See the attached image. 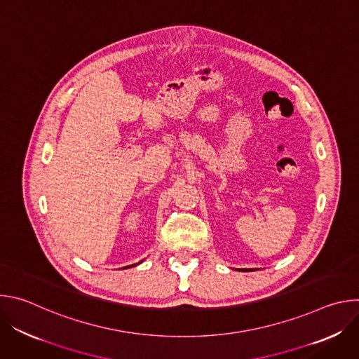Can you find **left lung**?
I'll use <instances>...</instances> for the list:
<instances>
[{"mask_svg":"<svg viewBox=\"0 0 359 359\" xmlns=\"http://www.w3.org/2000/svg\"><path fill=\"white\" fill-rule=\"evenodd\" d=\"M244 271H245V270H244Z\"/></svg>","mask_w":359,"mask_h":359,"instance_id":"obj_1","label":"left lung"}]
</instances>
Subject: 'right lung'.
<instances>
[{
	"label": "right lung",
	"instance_id": "obj_1",
	"mask_svg": "<svg viewBox=\"0 0 359 359\" xmlns=\"http://www.w3.org/2000/svg\"><path fill=\"white\" fill-rule=\"evenodd\" d=\"M129 267H132V266H129Z\"/></svg>",
	"mask_w": 359,
	"mask_h": 359
}]
</instances>
